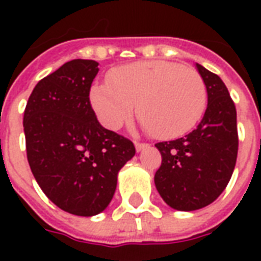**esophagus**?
<instances>
[{"mask_svg": "<svg viewBox=\"0 0 261 261\" xmlns=\"http://www.w3.org/2000/svg\"><path fill=\"white\" fill-rule=\"evenodd\" d=\"M148 144H142V142H136V149L137 152H141L144 148H147Z\"/></svg>", "mask_w": 261, "mask_h": 261, "instance_id": "1", "label": "esophagus"}]
</instances>
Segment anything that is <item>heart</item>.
Here are the masks:
<instances>
[{
	"label": "heart",
	"mask_w": 261,
	"mask_h": 261,
	"mask_svg": "<svg viewBox=\"0 0 261 261\" xmlns=\"http://www.w3.org/2000/svg\"><path fill=\"white\" fill-rule=\"evenodd\" d=\"M110 84L91 89L92 106L105 127L119 130L137 112L147 130L173 138L192 128L207 106V88L196 69L153 60L114 68Z\"/></svg>",
	"instance_id": "obj_1"
}]
</instances>
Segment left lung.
<instances>
[{"label": "left lung", "instance_id": "8db88e82", "mask_svg": "<svg viewBox=\"0 0 261 261\" xmlns=\"http://www.w3.org/2000/svg\"><path fill=\"white\" fill-rule=\"evenodd\" d=\"M207 88V109L187 136L155 144L162 155L155 186L177 211H194L215 201L233 173L238 156L235 103L218 75L196 64Z\"/></svg>", "mask_w": 261, "mask_h": 261}]
</instances>
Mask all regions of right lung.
<instances>
[{"instance_id":"right-lung-1","label":"right lung","mask_w":261,"mask_h":261,"mask_svg":"<svg viewBox=\"0 0 261 261\" xmlns=\"http://www.w3.org/2000/svg\"><path fill=\"white\" fill-rule=\"evenodd\" d=\"M93 60H72L37 82L23 131L31 170L43 193L67 213L92 217L112 201L134 144L97 121L89 100Z\"/></svg>"}]
</instances>
